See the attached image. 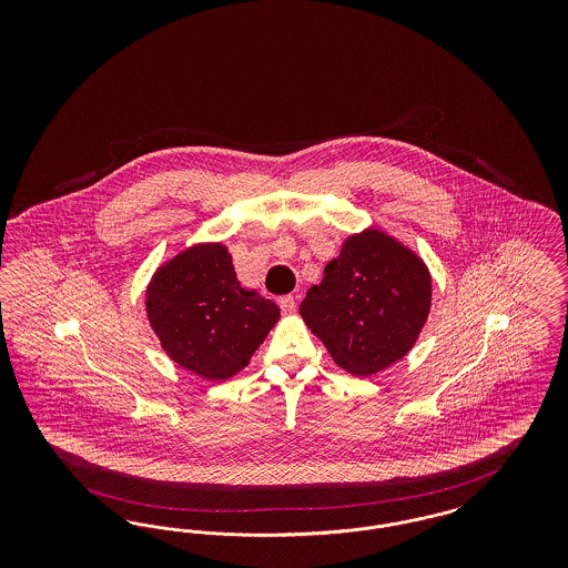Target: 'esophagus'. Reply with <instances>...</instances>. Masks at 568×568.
Masks as SVG:
<instances>
[{
	"label": "esophagus",
	"mask_w": 568,
	"mask_h": 568,
	"mask_svg": "<svg viewBox=\"0 0 568 568\" xmlns=\"http://www.w3.org/2000/svg\"><path fill=\"white\" fill-rule=\"evenodd\" d=\"M278 306H281V311L285 313V315H290V313H294L296 311V297L290 296H281L278 297Z\"/></svg>",
	"instance_id": "esophagus-1"
}]
</instances>
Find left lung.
<instances>
[{"label": "left lung", "instance_id": "8db88e82", "mask_svg": "<svg viewBox=\"0 0 568 568\" xmlns=\"http://www.w3.org/2000/svg\"><path fill=\"white\" fill-rule=\"evenodd\" d=\"M433 283L424 262L377 230L343 244L313 285L300 315L332 359L371 377L405 357L428 320Z\"/></svg>", "mask_w": 568, "mask_h": 568}]
</instances>
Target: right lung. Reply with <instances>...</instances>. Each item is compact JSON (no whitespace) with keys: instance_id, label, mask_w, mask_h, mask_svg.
<instances>
[{"instance_id":"obj_1","label":"right lung","mask_w":568,"mask_h":568,"mask_svg":"<svg viewBox=\"0 0 568 568\" xmlns=\"http://www.w3.org/2000/svg\"><path fill=\"white\" fill-rule=\"evenodd\" d=\"M146 315L179 366L221 381L248 364L278 322V306L241 287L223 244H195L155 272Z\"/></svg>"}]
</instances>
